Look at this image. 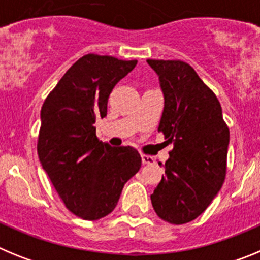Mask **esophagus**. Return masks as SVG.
<instances>
[{
  "label": "esophagus",
  "instance_id": "esophagus-1",
  "mask_svg": "<svg viewBox=\"0 0 260 260\" xmlns=\"http://www.w3.org/2000/svg\"><path fill=\"white\" fill-rule=\"evenodd\" d=\"M142 162H143V164H147V165H152V164H155V160H153V157H151V156L142 155Z\"/></svg>",
  "mask_w": 260,
  "mask_h": 260
}]
</instances>
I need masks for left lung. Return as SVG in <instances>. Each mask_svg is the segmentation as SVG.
Masks as SVG:
<instances>
[{
	"label": "left lung",
	"mask_w": 260,
	"mask_h": 260,
	"mask_svg": "<svg viewBox=\"0 0 260 260\" xmlns=\"http://www.w3.org/2000/svg\"><path fill=\"white\" fill-rule=\"evenodd\" d=\"M147 62L157 74L164 95L158 132L165 143L173 144L162 165L165 176L151 202L160 219L186 224L206 211L224 183L229 128L216 95L189 63Z\"/></svg>",
	"instance_id": "left-lung-1"
}]
</instances>
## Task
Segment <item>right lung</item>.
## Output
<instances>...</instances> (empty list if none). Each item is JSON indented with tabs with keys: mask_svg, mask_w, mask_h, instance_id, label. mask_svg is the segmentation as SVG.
<instances>
[{
	"mask_svg": "<svg viewBox=\"0 0 260 260\" xmlns=\"http://www.w3.org/2000/svg\"><path fill=\"white\" fill-rule=\"evenodd\" d=\"M137 59L86 54L71 66L41 108L38 155L66 208L84 220L109 215L142 157L133 147H112L93 123L107 116L112 89Z\"/></svg>",
	"mask_w": 260,
	"mask_h": 260,
	"instance_id": "1",
	"label": "right lung"
}]
</instances>
